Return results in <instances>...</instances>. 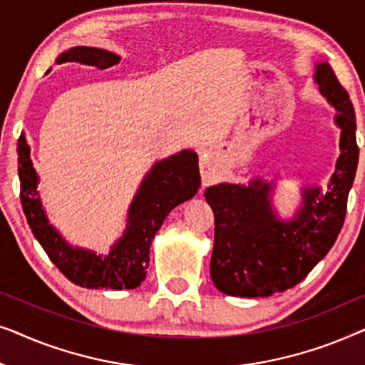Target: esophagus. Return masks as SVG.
<instances>
[{
  "instance_id": "obj_1",
  "label": "esophagus",
  "mask_w": 365,
  "mask_h": 365,
  "mask_svg": "<svg viewBox=\"0 0 365 365\" xmlns=\"http://www.w3.org/2000/svg\"><path fill=\"white\" fill-rule=\"evenodd\" d=\"M211 159H212V158H211ZM211 163H212V161H209V163H207V166H209V164H211Z\"/></svg>"
}]
</instances>
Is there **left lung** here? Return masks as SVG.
<instances>
[{"mask_svg": "<svg viewBox=\"0 0 365 365\" xmlns=\"http://www.w3.org/2000/svg\"><path fill=\"white\" fill-rule=\"evenodd\" d=\"M314 83L337 111L334 123L341 129V156L327 191L304 186L301 207L287 221L272 206L276 181L221 182L204 192L216 222L211 277L227 296L267 297L294 287L326 257L341 232L359 163L356 113L331 64H316Z\"/></svg>", "mask_w": 365, "mask_h": 365, "instance_id": "obj_1", "label": "left lung"}]
</instances>
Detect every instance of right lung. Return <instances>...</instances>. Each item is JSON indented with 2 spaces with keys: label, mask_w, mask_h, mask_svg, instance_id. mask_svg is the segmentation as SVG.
I'll return each instance as SVG.
<instances>
[{
  "label": "right lung",
  "mask_w": 365,
  "mask_h": 365,
  "mask_svg": "<svg viewBox=\"0 0 365 365\" xmlns=\"http://www.w3.org/2000/svg\"><path fill=\"white\" fill-rule=\"evenodd\" d=\"M118 54L108 49L74 46L61 53L58 64L74 61L106 69L119 63ZM18 176L21 182V204L34 237L48 257L76 286L88 289H134L146 279L149 247L164 219L174 207L194 197L201 186L197 154L182 149L154 163L141 181L128 209L126 229L106 256L74 247L49 222L38 192V173L29 158V144L21 133L18 139Z\"/></svg>",
  "instance_id": "1"
}]
</instances>
